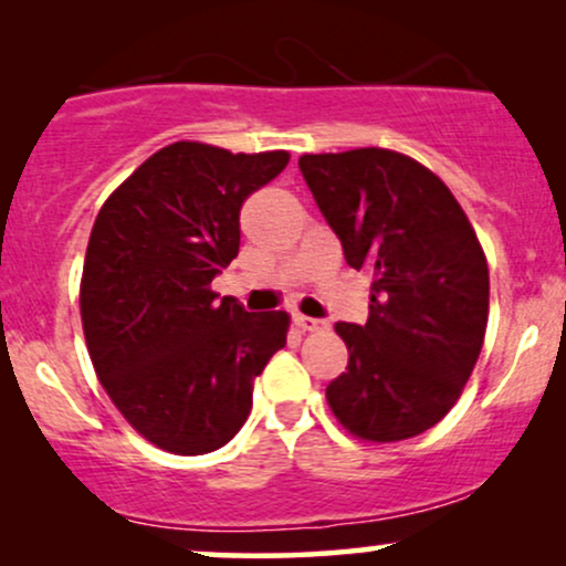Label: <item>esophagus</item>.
Here are the masks:
<instances>
[{
  "label": "esophagus",
  "mask_w": 566,
  "mask_h": 566,
  "mask_svg": "<svg viewBox=\"0 0 566 566\" xmlns=\"http://www.w3.org/2000/svg\"><path fill=\"white\" fill-rule=\"evenodd\" d=\"M295 324L303 329V333H322V329H327V322L324 319H314V316H303V314H295Z\"/></svg>",
  "instance_id": "34e87169"
}]
</instances>
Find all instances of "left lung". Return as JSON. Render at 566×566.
<instances>
[{"label":"left lung","mask_w":566,"mask_h":566,"mask_svg":"<svg viewBox=\"0 0 566 566\" xmlns=\"http://www.w3.org/2000/svg\"><path fill=\"white\" fill-rule=\"evenodd\" d=\"M305 186L350 269L373 274L365 324H337L348 367L327 386L354 437L401 441L450 412L484 343L490 271L463 207L388 148L305 154Z\"/></svg>","instance_id":"8db88e82"}]
</instances>
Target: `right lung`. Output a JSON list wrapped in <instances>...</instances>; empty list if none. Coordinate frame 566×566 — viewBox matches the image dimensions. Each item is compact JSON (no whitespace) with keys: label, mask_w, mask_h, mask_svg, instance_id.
Returning a JSON list of instances; mask_svg holds the SVG:
<instances>
[{"label":"right lung","mask_w":566,"mask_h":566,"mask_svg":"<svg viewBox=\"0 0 566 566\" xmlns=\"http://www.w3.org/2000/svg\"><path fill=\"white\" fill-rule=\"evenodd\" d=\"M287 151L172 143L97 212L82 274L90 359L127 423L175 454L216 452L252 409V380L287 343L284 311L252 314L212 279L239 255V210Z\"/></svg>","instance_id":"right-lung-1"}]
</instances>
